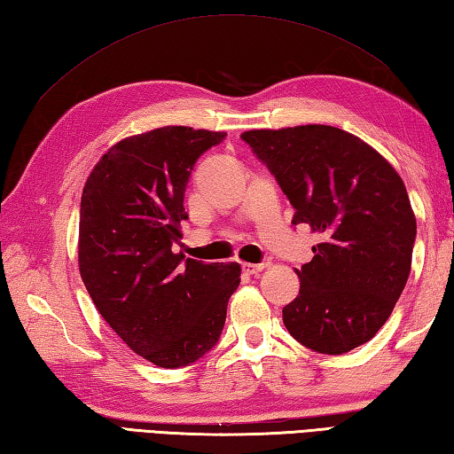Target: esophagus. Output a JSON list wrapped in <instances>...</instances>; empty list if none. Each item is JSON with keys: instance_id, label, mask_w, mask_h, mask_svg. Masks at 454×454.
<instances>
[{"instance_id": "obj_1", "label": "esophagus", "mask_w": 454, "mask_h": 454, "mask_svg": "<svg viewBox=\"0 0 454 454\" xmlns=\"http://www.w3.org/2000/svg\"><path fill=\"white\" fill-rule=\"evenodd\" d=\"M268 265L265 263H242V271L246 275H257L260 271H263Z\"/></svg>"}]
</instances>
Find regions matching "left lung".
I'll return each mask as SVG.
<instances>
[{
  "instance_id": "left-lung-1",
  "label": "left lung",
  "mask_w": 454,
  "mask_h": 454,
  "mask_svg": "<svg viewBox=\"0 0 454 454\" xmlns=\"http://www.w3.org/2000/svg\"><path fill=\"white\" fill-rule=\"evenodd\" d=\"M242 139L295 208L293 224L321 238L283 307L289 334L321 354L368 342L392 315L411 271L417 222L405 184L366 141L310 123L250 129Z\"/></svg>"
}]
</instances>
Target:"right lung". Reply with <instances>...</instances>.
Masks as SVG:
<instances>
[{"instance_id":"1","label":"right lung","mask_w":454,"mask_h":454,"mask_svg":"<svg viewBox=\"0 0 454 454\" xmlns=\"http://www.w3.org/2000/svg\"><path fill=\"white\" fill-rule=\"evenodd\" d=\"M224 131L167 126L118 141L86 179L78 270L98 313L129 348L159 368H181L220 339L238 263L173 252L184 189L197 159Z\"/></svg>"}]
</instances>
